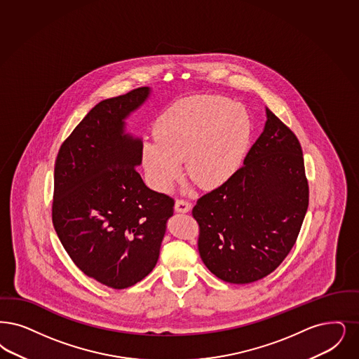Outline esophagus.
Wrapping results in <instances>:
<instances>
[{"instance_id": "1", "label": "esophagus", "mask_w": 359, "mask_h": 359, "mask_svg": "<svg viewBox=\"0 0 359 359\" xmlns=\"http://www.w3.org/2000/svg\"><path fill=\"white\" fill-rule=\"evenodd\" d=\"M191 208H192V205H191L189 201H182V199L175 201V211H176V212L187 214V212L191 211Z\"/></svg>"}]
</instances>
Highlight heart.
<instances>
[{"label":"heart","instance_id":"obj_1","mask_svg":"<svg viewBox=\"0 0 359 359\" xmlns=\"http://www.w3.org/2000/svg\"><path fill=\"white\" fill-rule=\"evenodd\" d=\"M155 139L142 145L147 182L168 192L187 171L203 188L227 183L241 168L250 142L251 121L243 105L201 96L179 101L158 117Z\"/></svg>","mask_w":359,"mask_h":359}]
</instances>
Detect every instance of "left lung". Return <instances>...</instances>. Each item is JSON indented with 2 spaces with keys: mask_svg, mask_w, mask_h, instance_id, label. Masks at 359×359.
I'll use <instances>...</instances> for the list:
<instances>
[{
  "mask_svg": "<svg viewBox=\"0 0 359 359\" xmlns=\"http://www.w3.org/2000/svg\"><path fill=\"white\" fill-rule=\"evenodd\" d=\"M266 117L243 167L192 210L203 263L235 285L273 273L295 244L309 207L299 140L269 108Z\"/></svg>",
  "mask_w": 359,
  "mask_h": 359,
  "instance_id": "1",
  "label": "left lung"
}]
</instances>
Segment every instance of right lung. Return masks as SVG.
I'll return each instance as SVG.
<instances>
[{
  "instance_id": "1",
  "label": "right lung",
  "mask_w": 359,
  "mask_h": 359,
  "mask_svg": "<svg viewBox=\"0 0 359 359\" xmlns=\"http://www.w3.org/2000/svg\"><path fill=\"white\" fill-rule=\"evenodd\" d=\"M143 86L93 107L62 143L55 165L53 226L83 273L133 286L158 263L172 199L144 184L140 137L126 130L151 95Z\"/></svg>"
}]
</instances>
